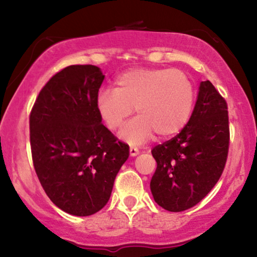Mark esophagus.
Listing matches in <instances>:
<instances>
[{
  "instance_id": "1",
  "label": "esophagus",
  "mask_w": 257,
  "mask_h": 257,
  "mask_svg": "<svg viewBox=\"0 0 257 257\" xmlns=\"http://www.w3.org/2000/svg\"><path fill=\"white\" fill-rule=\"evenodd\" d=\"M129 153H131L132 157H135V156L139 155V149H138V147L131 146V147H129Z\"/></svg>"
}]
</instances>
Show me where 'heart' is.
<instances>
[{
    "label": "heart",
    "mask_w": 257,
    "mask_h": 257,
    "mask_svg": "<svg viewBox=\"0 0 257 257\" xmlns=\"http://www.w3.org/2000/svg\"><path fill=\"white\" fill-rule=\"evenodd\" d=\"M196 88L185 72L168 67H137L114 79L113 89H102L96 110L105 125L119 131L133 111L139 116L125 125L120 138L141 144L155 133L159 138L179 134L192 116Z\"/></svg>",
    "instance_id": "obj_1"
}]
</instances>
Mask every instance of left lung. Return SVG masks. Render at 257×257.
Listing matches in <instances>:
<instances>
[{"mask_svg":"<svg viewBox=\"0 0 257 257\" xmlns=\"http://www.w3.org/2000/svg\"><path fill=\"white\" fill-rule=\"evenodd\" d=\"M228 146L226 100L210 81L200 82L187 124L151 151L157 162L150 184L155 202L173 213L198 204L219 181Z\"/></svg>","mask_w":257,"mask_h":257,"instance_id":"8db88e82","label":"left lung"}]
</instances>
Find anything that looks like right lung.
Returning <instances> with one entry per match:
<instances>
[{
	"instance_id": "obj_1",
	"label": "right lung",
	"mask_w": 257,
	"mask_h": 257,
	"mask_svg": "<svg viewBox=\"0 0 257 257\" xmlns=\"http://www.w3.org/2000/svg\"><path fill=\"white\" fill-rule=\"evenodd\" d=\"M105 76L94 65L55 73L30 113L31 155L44 192L76 216L98 213L110 199L129 146L101 123L96 98Z\"/></svg>"
}]
</instances>
